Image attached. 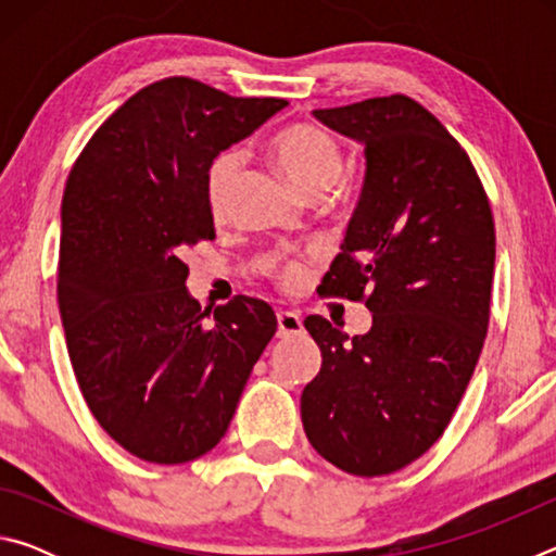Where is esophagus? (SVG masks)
Returning a JSON list of instances; mask_svg holds the SVG:
<instances>
[{"label":"esophagus","mask_w":556,"mask_h":556,"mask_svg":"<svg viewBox=\"0 0 556 556\" xmlns=\"http://www.w3.org/2000/svg\"><path fill=\"white\" fill-rule=\"evenodd\" d=\"M304 331V324H301V316L296 312H279L277 314V336L289 338Z\"/></svg>","instance_id":"34e87169"}]
</instances>
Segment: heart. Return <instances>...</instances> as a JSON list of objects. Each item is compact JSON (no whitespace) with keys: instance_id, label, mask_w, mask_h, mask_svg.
Listing matches in <instances>:
<instances>
[{"instance_id":"heart-1","label":"heart","mask_w":556,"mask_h":556,"mask_svg":"<svg viewBox=\"0 0 556 556\" xmlns=\"http://www.w3.org/2000/svg\"><path fill=\"white\" fill-rule=\"evenodd\" d=\"M269 154L279 166V172L287 176V181L296 188L301 195L326 193L343 176V154L333 137L312 125H294L271 139ZM240 154L223 152L213 159L205 174V199L213 215H220L228 191L238 176ZM279 275L289 285L301 277V265L294 260L281 262Z\"/></svg>"}]
</instances>
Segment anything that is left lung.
Instances as JSON below:
<instances>
[{
    "mask_svg": "<svg viewBox=\"0 0 556 556\" xmlns=\"http://www.w3.org/2000/svg\"><path fill=\"white\" fill-rule=\"evenodd\" d=\"M314 117L365 149L361 199L324 281L326 294H368L372 324L348 338L321 316L306 318L321 370L301 392V421L328 464L384 476L444 434L481 357L493 213L464 149L412 98Z\"/></svg>",
    "mask_w": 556,
    "mask_h": 556,
    "instance_id": "obj_1",
    "label": "left lung"
}]
</instances>
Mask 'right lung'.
Returning a JSON list of instances; mask_svg holds the SVG:
<instances>
[{"label":"right lung","mask_w":556,"mask_h":556,"mask_svg":"<svg viewBox=\"0 0 556 556\" xmlns=\"http://www.w3.org/2000/svg\"><path fill=\"white\" fill-rule=\"evenodd\" d=\"M287 108L232 98L191 78L139 90L71 168L61 205L59 308L92 417L152 464H186L218 444L277 331L260 299L211 312L186 289L181 255L213 240V159Z\"/></svg>","instance_id":"1"}]
</instances>
